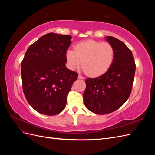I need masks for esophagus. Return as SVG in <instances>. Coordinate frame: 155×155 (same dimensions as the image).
I'll return each instance as SVG.
<instances>
[{
    "label": "esophagus",
    "mask_w": 155,
    "mask_h": 155,
    "mask_svg": "<svg viewBox=\"0 0 155 155\" xmlns=\"http://www.w3.org/2000/svg\"><path fill=\"white\" fill-rule=\"evenodd\" d=\"M78 78H79V79H84V78H83L82 76H81V75H79V76H78Z\"/></svg>",
    "instance_id": "34e87169"
}]
</instances>
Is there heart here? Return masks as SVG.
Returning a JSON list of instances; mask_svg holds the SVG:
<instances>
[{"label": "heart", "mask_w": 155, "mask_h": 155, "mask_svg": "<svg viewBox=\"0 0 155 155\" xmlns=\"http://www.w3.org/2000/svg\"><path fill=\"white\" fill-rule=\"evenodd\" d=\"M68 49L65 54L67 65L74 70L82 63L84 72L91 77H99L105 74L112 66L114 50L107 42L88 40L80 42Z\"/></svg>", "instance_id": "1"}]
</instances>
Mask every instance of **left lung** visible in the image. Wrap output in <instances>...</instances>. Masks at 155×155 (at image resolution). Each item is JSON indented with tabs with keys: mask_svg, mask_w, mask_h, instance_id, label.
Listing matches in <instances>:
<instances>
[{
	"mask_svg": "<svg viewBox=\"0 0 155 155\" xmlns=\"http://www.w3.org/2000/svg\"><path fill=\"white\" fill-rule=\"evenodd\" d=\"M106 40L113 46L114 59L108 71L96 78L85 80L83 100L87 109L97 114L118 109L131 93L136 70L132 51L122 41L112 36Z\"/></svg>",
	"mask_w": 155,
	"mask_h": 155,
	"instance_id": "obj_1",
	"label": "left lung"
}]
</instances>
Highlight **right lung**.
Returning <instances> with one entry per match:
<instances>
[{
  "instance_id": "1",
  "label": "right lung",
  "mask_w": 155,
  "mask_h": 155,
  "mask_svg": "<svg viewBox=\"0 0 155 155\" xmlns=\"http://www.w3.org/2000/svg\"><path fill=\"white\" fill-rule=\"evenodd\" d=\"M72 37L49 33L31 45L21 63L23 92L33 109L41 114L63 111L78 74L68 69L65 54Z\"/></svg>"
}]
</instances>
